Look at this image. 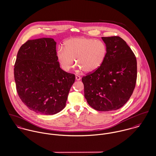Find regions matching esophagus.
I'll return each instance as SVG.
<instances>
[{
    "instance_id": "34e87169",
    "label": "esophagus",
    "mask_w": 156,
    "mask_h": 156,
    "mask_svg": "<svg viewBox=\"0 0 156 156\" xmlns=\"http://www.w3.org/2000/svg\"><path fill=\"white\" fill-rule=\"evenodd\" d=\"M80 79H81V77H80V76H77V75L76 76V80H80Z\"/></svg>"
}]
</instances>
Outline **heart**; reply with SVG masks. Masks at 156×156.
Masks as SVG:
<instances>
[{
	"label": "heart",
	"instance_id": "b5f03b06",
	"mask_svg": "<svg viewBox=\"0 0 156 156\" xmlns=\"http://www.w3.org/2000/svg\"><path fill=\"white\" fill-rule=\"evenodd\" d=\"M108 47L101 40L79 37L67 40L65 48H59L57 57L62 69L66 71L74 67V62L80 70L87 74L97 71L104 63Z\"/></svg>",
	"mask_w": 156,
	"mask_h": 156
}]
</instances>
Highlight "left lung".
I'll use <instances>...</instances> for the list:
<instances>
[{
  "mask_svg": "<svg viewBox=\"0 0 156 156\" xmlns=\"http://www.w3.org/2000/svg\"><path fill=\"white\" fill-rule=\"evenodd\" d=\"M108 47L106 59L97 71L83 76L85 97L98 111H111L129 100L137 79V61L130 47L119 37H101Z\"/></svg>",
  "mask_w": 156,
  "mask_h": 156,
  "instance_id": "8db88e82",
  "label": "left lung"
}]
</instances>
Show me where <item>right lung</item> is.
<instances>
[{
    "label": "right lung",
    "mask_w": 156,
    "mask_h": 156,
    "mask_svg": "<svg viewBox=\"0 0 156 156\" xmlns=\"http://www.w3.org/2000/svg\"><path fill=\"white\" fill-rule=\"evenodd\" d=\"M56 45L51 38L28 40L20 47L14 65L20 98L29 109L44 115L65 108L76 78L60 68Z\"/></svg>",
    "instance_id": "obj_1"
}]
</instances>
